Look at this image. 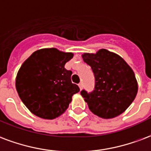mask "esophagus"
I'll return each mask as SVG.
<instances>
[{
    "instance_id": "obj_1",
    "label": "esophagus",
    "mask_w": 151,
    "mask_h": 151,
    "mask_svg": "<svg viewBox=\"0 0 151 151\" xmlns=\"http://www.w3.org/2000/svg\"><path fill=\"white\" fill-rule=\"evenodd\" d=\"M78 86L79 88H80V90H82V83H79L78 84Z\"/></svg>"
}]
</instances>
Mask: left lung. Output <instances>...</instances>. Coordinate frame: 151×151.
<instances>
[{
  "mask_svg": "<svg viewBox=\"0 0 151 151\" xmlns=\"http://www.w3.org/2000/svg\"><path fill=\"white\" fill-rule=\"evenodd\" d=\"M83 61L91 66L95 88L90 93L82 90L91 112L104 119L115 118L126 111L138 93V81L131 67L122 57L101 49L95 53H84Z\"/></svg>",
  "mask_w": 151,
  "mask_h": 151,
  "instance_id": "obj_1",
  "label": "left lung"
}]
</instances>
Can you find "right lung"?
Masks as SVG:
<instances>
[{
	"mask_svg": "<svg viewBox=\"0 0 151 151\" xmlns=\"http://www.w3.org/2000/svg\"><path fill=\"white\" fill-rule=\"evenodd\" d=\"M73 53L56 48L36 50L23 62L16 77V89L24 106L33 114L52 120L63 114L79 92L65 68Z\"/></svg>",
	"mask_w": 151,
	"mask_h": 151,
	"instance_id": "right-lung-1",
	"label": "right lung"
}]
</instances>
